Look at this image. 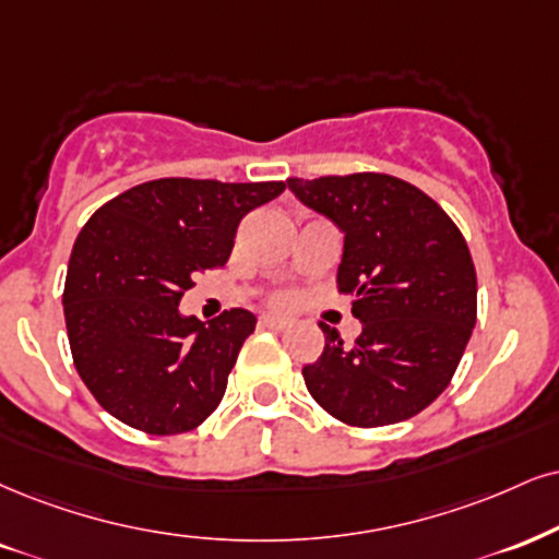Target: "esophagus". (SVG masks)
Wrapping results in <instances>:
<instances>
[{
  "label": "esophagus",
  "mask_w": 559,
  "mask_h": 559,
  "mask_svg": "<svg viewBox=\"0 0 559 559\" xmlns=\"http://www.w3.org/2000/svg\"><path fill=\"white\" fill-rule=\"evenodd\" d=\"M259 323H261V326H264V329H287V326H290V319H285V316H272V313H266V316H261Z\"/></svg>",
  "instance_id": "obj_1"
}]
</instances>
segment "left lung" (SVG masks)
<instances>
[{
    "label": "left lung",
    "mask_w": 559,
    "mask_h": 559,
    "mask_svg": "<svg viewBox=\"0 0 559 559\" xmlns=\"http://www.w3.org/2000/svg\"><path fill=\"white\" fill-rule=\"evenodd\" d=\"M302 204L344 233L340 293L355 295L353 344L321 323L308 391L353 427L415 417L443 394L477 323V272L453 219L417 186L385 174L287 178Z\"/></svg>",
    "instance_id": "8db88e82"
}]
</instances>
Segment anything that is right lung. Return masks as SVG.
I'll return each mask as SVG.
<instances>
[{
  "instance_id": "obj_1",
  "label": "right lung",
  "mask_w": 559,
  "mask_h": 559,
  "mask_svg": "<svg viewBox=\"0 0 559 559\" xmlns=\"http://www.w3.org/2000/svg\"><path fill=\"white\" fill-rule=\"evenodd\" d=\"M282 191V181L157 178L87 219L61 302L74 368L108 415L178 436L217 409L257 316L230 308L204 323L178 302L199 272L230 259L240 219Z\"/></svg>"
}]
</instances>
